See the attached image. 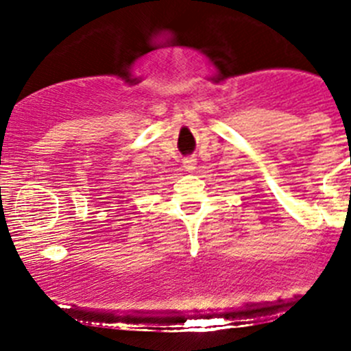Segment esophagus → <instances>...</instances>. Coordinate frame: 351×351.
<instances>
[{
    "mask_svg": "<svg viewBox=\"0 0 351 351\" xmlns=\"http://www.w3.org/2000/svg\"><path fill=\"white\" fill-rule=\"evenodd\" d=\"M183 165H185L186 171H193V169H195V165H197V159L195 158H185L183 159Z\"/></svg>",
    "mask_w": 351,
    "mask_h": 351,
    "instance_id": "obj_1",
    "label": "esophagus"
}]
</instances>
